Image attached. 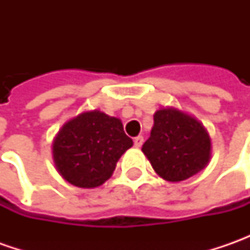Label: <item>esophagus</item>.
<instances>
[{"instance_id": "34e87169", "label": "esophagus", "mask_w": 250, "mask_h": 250, "mask_svg": "<svg viewBox=\"0 0 250 250\" xmlns=\"http://www.w3.org/2000/svg\"><path fill=\"white\" fill-rule=\"evenodd\" d=\"M133 145H135L136 147H140V146L143 145V136H136V138L133 139Z\"/></svg>"}]
</instances>
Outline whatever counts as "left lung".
Wrapping results in <instances>:
<instances>
[{
	"mask_svg": "<svg viewBox=\"0 0 250 250\" xmlns=\"http://www.w3.org/2000/svg\"><path fill=\"white\" fill-rule=\"evenodd\" d=\"M211 143L203 125L174 108L154 114V125L142 151L160 177L179 182L197 174L210 159Z\"/></svg>",
	"mask_w": 250,
	"mask_h": 250,
	"instance_id": "8db88e82",
	"label": "left lung"
}]
</instances>
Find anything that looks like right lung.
I'll use <instances>...</instances> for the list:
<instances>
[{"instance_id":"add662e5","label":"right lung","mask_w":250,"mask_h":250,"mask_svg":"<svg viewBox=\"0 0 250 250\" xmlns=\"http://www.w3.org/2000/svg\"><path fill=\"white\" fill-rule=\"evenodd\" d=\"M133 145L118 118L94 110L66 122L53 145L58 172L79 188L103 185Z\"/></svg>"}]
</instances>
